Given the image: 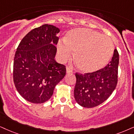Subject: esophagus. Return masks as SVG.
Instances as JSON below:
<instances>
[{
	"label": "esophagus",
	"instance_id": "obj_1",
	"mask_svg": "<svg viewBox=\"0 0 134 134\" xmlns=\"http://www.w3.org/2000/svg\"><path fill=\"white\" fill-rule=\"evenodd\" d=\"M66 72H67V74H69V73H72L73 71H72V69H70V67H66Z\"/></svg>",
	"mask_w": 134,
	"mask_h": 134
}]
</instances>
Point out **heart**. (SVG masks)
I'll return each mask as SVG.
<instances>
[{
	"label": "heart",
	"instance_id": "obj_1",
	"mask_svg": "<svg viewBox=\"0 0 134 134\" xmlns=\"http://www.w3.org/2000/svg\"><path fill=\"white\" fill-rule=\"evenodd\" d=\"M114 44L109 36L89 28H76L67 33L64 42L59 41L57 50L59 60L70 59L72 51L77 67L87 73L101 70L114 53Z\"/></svg>",
	"mask_w": 134,
	"mask_h": 134
}]
</instances>
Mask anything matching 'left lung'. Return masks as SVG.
<instances>
[{
	"mask_svg": "<svg viewBox=\"0 0 134 134\" xmlns=\"http://www.w3.org/2000/svg\"><path fill=\"white\" fill-rule=\"evenodd\" d=\"M119 53L115 49L112 60L106 67L92 73H76L74 97L80 106L93 108L106 101L118 83Z\"/></svg>",
	"mask_w": 134,
	"mask_h": 134,
	"instance_id": "obj_1",
	"label": "left lung"
}]
</instances>
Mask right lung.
<instances>
[{"label":"right lung","mask_w":134,"mask_h":134,"mask_svg":"<svg viewBox=\"0 0 134 134\" xmlns=\"http://www.w3.org/2000/svg\"><path fill=\"white\" fill-rule=\"evenodd\" d=\"M59 31L53 25H42L27 34L16 49L13 82L20 95L29 102L38 104L49 100L65 75V66L54 59Z\"/></svg>","instance_id":"obj_1"}]
</instances>
